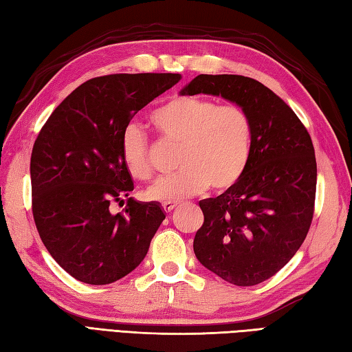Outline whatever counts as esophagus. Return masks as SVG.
Masks as SVG:
<instances>
[{
    "label": "esophagus",
    "mask_w": 352,
    "mask_h": 352,
    "mask_svg": "<svg viewBox=\"0 0 352 352\" xmlns=\"http://www.w3.org/2000/svg\"><path fill=\"white\" fill-rule=\"evenodd\" d=\"M162 207H163V210L166 212V213H170L172 210H174V208L177 207V203H163L162 204Z\"/></svg>",
    "instance_id": "1"
}]
</instances>
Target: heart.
Masks as SVG:
<instances>
[{
    "instance_id": "obj_1",
    "label": "heart",
    "mask_w": 352,
    "mask_h": 352,
    "mask_svg": "<svg viewBox=\"0 0 352 352\" xmlns=\"http://www.w3.org/2000/svg\"><path fill=\"white\" fill-rule=\"evenodd\" d=\"M151 121L164 138L182 144L175 175L157 180L146 199L175 203L207 188L222 192L241 180L251 159L254 130L250 115L237 106H221L203 96H174L157 107ZM119 154L126 172L139 182L153 175L146 133L136 124L124 126Z\"/></svg>"
}]
</instances>
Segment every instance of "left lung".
Returning a JSON list of instances; mask_svg holds the SVG:
<instances>
[{
	"mask_svg": "<svg viewBox=\"0 0 352 352\" xmlns=\"http://www.w3.org/2000/svg\"><path fill=\"white\" fill-rule=\"evenodd\" d=\"M180 94L222 96L251 118L248 168L222 195L199 201L204 223L193 251L222 280L256 286L278 272L309 233L318 178L311 138L295 111L254 78L201 74Z\"/></svg>",
	"mask_w": 352,
	"mask_h": 352,
	"instance_id": "8db88e82",
	"label": "left lung"
}]
</instances>
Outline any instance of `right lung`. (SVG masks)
Masks as SVG:
<instances>
[{
  "label": "right lung",
  "mask_w": 352,
  "mask_h": 352,
  "mask_svg": "<svg viewBox=\"0 0 352 352\" xmlns=\"http://www.w3.org/2000/svg\"><path fill=\"white\" fill-rule=\"evenodd\" d=\"M180 78L148 72L87 80L42 126L30 162L33 218L45 248L76 280L110 284L145 258L164 212L129 197L134 184L119 139L140 109ZM124 200L121 214L109 212Z\"/></svg>",
  "instance_id": "add662e5"
}]
</instances>
